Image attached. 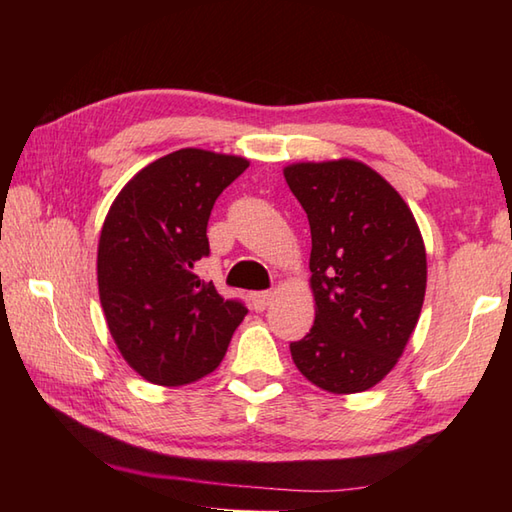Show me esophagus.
Returning <instances> with one entry per match:
<instances>
[{"label": "esophagus", "mask_w": 512, "mask_h": 512, "mask_svg": "<svg viewBox=\"0 0 512 512\" xmlns=\"http://www.w3.org/2000/svg\"><path fill=\"white\" fill-rule=\"evenodd\" d=\"M250 299H253V306H255V310H266V306L270 303V299H273V292L270 290H262V292H253V295H250Z\"/></svg>", "instance_id": "obj_1"}]
</instances>
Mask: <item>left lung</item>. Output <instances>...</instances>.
<instances>
[{"instance_id":"8db88e82","label":"left lung","mask_w":512,"mask_h":512,"mask_svg":"<svg viewBox=\"0 0 512 512\" xmlns=\"http://www.w3.org/2000/svg\"><path fill=\"white\" fill-rule=\"evenodd\" d=\"M308 213L314 325L290 343L299 372L330 394L378 385L405 352L427 290V250L400 193L361 160L292 162Z\"/></svg>"}]
</instances>
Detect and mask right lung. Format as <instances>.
Segmentation results:
<instances>
[{"label": "right lung", "instance_id": "1", "mask_svg": "<svg viewBox=\"0 0 512 512\" xmlns=\"http://www.w3.org/2000/svg\"><path fill=\"white\" fill-rule=\"evenodd\" d=\"M246 167L242 156L178 149L140 169L105 215L101 306L118 352L149 383L182 387L211 374L246 317L195 275L217 195Z\"/></svg>", "mask_w": 512, "mask_h": 512}]
</instances>
